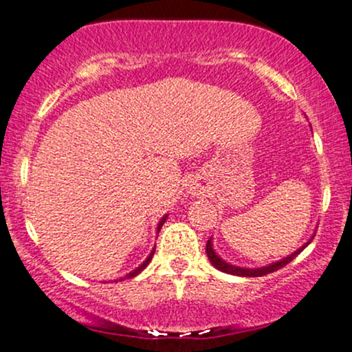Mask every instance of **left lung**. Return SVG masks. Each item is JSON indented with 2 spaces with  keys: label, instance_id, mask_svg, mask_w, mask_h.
Masks as SVG:
<instances>
[{
  "label": "left lung",
  "instance_id": "obj_1",
  "mask_svg": "<svg viewBox=\"0 0 352 352\" xmlns=\"http://www.w3.org/2000/svg\"><path fill=\"white\" fill-rule=\"evenodd\" d=\"M312 239H314V234H312V237L309 239V241L306 242V244H304L302 247H299V249L294 250V252H292V254H289L287 257L280 258V261L272 262V264L262 265V267H239V265H234V264H230V262L223 261V258L220 257L217 252H215V249H214V242H212V237L208 239V241H207L206 252H207L208 261L212 262V265H214L215 269L222 270V272H226V274H232V276H241V277H261V276H265V274L274 272V270H277V269H283L284 265H287L289 262L292 261V258L299 256V254L302 252V250L306 249V247H307L309 244H311Z\"/></svg>",
  "mask_w": 352,
  "mask_h": 352
}]
</instances>
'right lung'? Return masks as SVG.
Segmentation results:
<instances>
[{"mask_svg":"<svg viewBox=\"0 0 352 352\" xmlns=\"http://www.w3.org/2000/svg\"><path fill=\"white\" fill-rule=\"evenodd\" d=\"M167 217H168V214H165V215H164V217H162L160 220H158V223H157V234H158V232H160L162 226H164V223H165V220H167ZM153 252H155V247H153V249H152V252H150V254H148V257H146V258H145V261H144V262H142V264H140V265H138V267H135V269L132 270V272H129V274H126V276L120 277V279H115V283H118V280L132 279V277H135V276H138V274H140V272H142V270H144V269L146 267V265H148V264H150V261H152V257H153Z\"/></svg>","mask_w":352,"mask_h":352,"instance_id":"1","label":"right lung"}]
</instances>
